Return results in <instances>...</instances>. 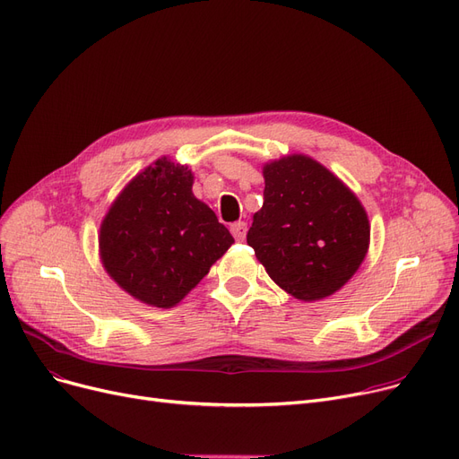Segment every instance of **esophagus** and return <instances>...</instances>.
Here are the masks:
<instances>
[{"label":"esophagus","instance_id":"1","mask_svg":"<svg viewBox=\"0 0 459 459\" xmlns=\"http://www.w3.org/2000/svg\"><path fill=\"white\" fill-rule=\"evenodd\" d=\"M230 232L236 238V240H244L246 232H247V225L244 221H236L230 225Z\"/></svg>","mask_w":459,"mask_h":459}]
</instances>
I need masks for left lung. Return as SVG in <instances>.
I'll return each mask as SVG.
<instances>
[{"mask_svg": "<svg viewBox=\"0 0 459 459\" xmlns=\"http://www.w3.org/2000/svg\"><path fill=\"white\" fill-rule=\"evenodd\" d=\"M264 203L247 244L268 275L304 302L340 290L369 247V219L356 195L307 155L266 163Z\"/></svg>", "mask_w": 459, "mask_h": 459, "instance_id": "obj_1", "label": "left lung"}]
</instances>
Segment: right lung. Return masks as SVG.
Returning <instances> with one entry per match:
<instances>
[{"mask_svg": "<svg viewBox=\"0 0 459 459\" xmlns=\"http://www.w3.org/2000/svg\"><path fill=\"white\" fill-rule=\"evenodd\" d=\"M193 172L161 157L117 195L99 232V255L136 300L174 307L234 244L193 195Z\"/></svg>", "mask_w": 459, "mask_h": 459, "instance_id": "add662e5", "label": "right lung"}]
</instances>
